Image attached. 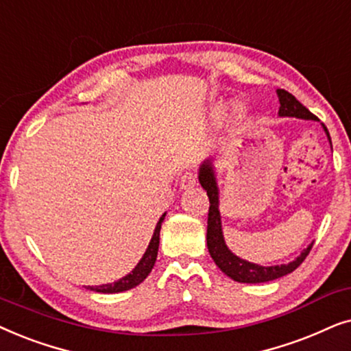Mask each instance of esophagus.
Here are the masks:
<instances>
[{"mask_svg": "<svg viewBox=\"0 0 351 351\" xmlns=\"http://www.w3.org/2000/svg\"><path fill=\"white\" fill-rule=\"evenodd\" d=\"M195 183H197V175L194 171H186L180 180L181 189H191L194 188Z\"/></svg>", "mask_w": 351, "mask_h": 351, "instance_id": "34e87169", "label": "esophagus"}]
</instances>
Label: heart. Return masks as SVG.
Returning <instances> with one entry per match:
<instances>
[{
    "instance_id": "obj_1",
    "label": "heart",
    "mask_w": 351,
    "mask_h": 351,
    "mask_svg": "<svg viewBox=\"0 0 351 351\" xmlns=\"http://www.w3.org/2000/svg\"><path fill=\"white\" fill-rule=\"evenodd\" d=\"M224 114V104H218L215 107V115L217 117H221Z\"/></svg>"
}]
</instances>
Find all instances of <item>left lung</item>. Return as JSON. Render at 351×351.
Wrapping results in <instances>:
<instances>
[{
	"label": "left lung",
	"instance_id": "obj_1",
	"mask_svg": "<svg viewBox=\"0 0 351 351\" xmlns=\"http://www.w3.org/2000/svg\"><path fill=\"white\" fill-rule=\"evenodd\" d=\"M279 97V115L281 117H295V119L303 120H317L316 115H313L300 101L295 99V96H292L291 93L286 90H278ZM326 134H328L329 141V132L328 128L322 125ZM199 183L202 184V188L207 191L208 200H210V208H208V221H207V247L215 263L219 269L223 271L226 276L234 279L237 282H247V284H258V282H268L274 281V279L286 276V274L295 271L298 266L302 265V261L306 258V255L310 254L313 244L306 247L295 260L291 261L287 265H276V266H260L250 261L242 260L239 256H236L232 252L228 249V245L224 244L223 230H221V217H219L218 210V186L217 178H215V171L212 167V160H205L199 168Z\"/></svg>",
	"mask_w": 351,
	"mask_h": 351
}]
</instances>
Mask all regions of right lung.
<instances>
[{
	"label": "right lung",
	"instance_id": "1",
	"mask_svg": "<svg viewBox=\"0 0 351 351\" xmlns=\"http://www.w3.org/2000/svg\"><path fill=\"white\" fill-rule=\"evenodd\" d=\"M163 218H165V213L162 215L160 219H158L156 230H154V234H152V239L149 242L146 252H144L143 258L139 260V263L134 266V269L132 273L127 274V276H123L119 281L114 282V284H102V286H96V287H91L88 286L90 291H95V292H101V293H117V292H123V291H130V289L136 287L141 284L144 279L149 276V273H151L154 265H156V260H157V252H158V242H160V228H162V221Z\"/></svg>",
	"mask_w": 351,
	"mask_h": 351
}]
</instances>
